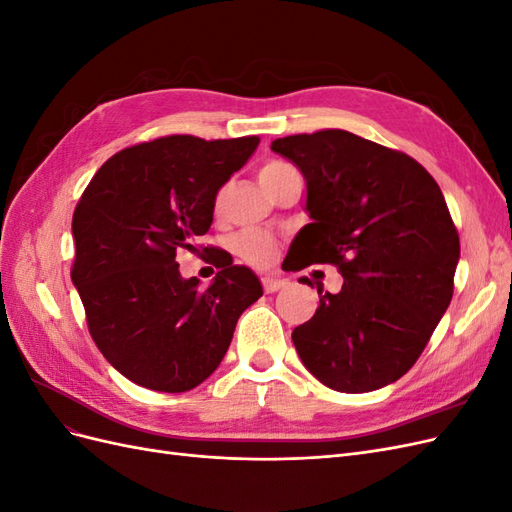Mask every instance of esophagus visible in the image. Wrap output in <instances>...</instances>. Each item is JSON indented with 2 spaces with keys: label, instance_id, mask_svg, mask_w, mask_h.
Returning <instances> with one entry per match:
<instances>
[{
  "label": "esophagus",
  "instance_id": "obj_1",
  "mask_svg": "<svg viewBox=\"0 0 512 512\" xmlns=\"http://www.w3.org/2000/svg\"><path fill=\"white\" fill-rule=\"evenodd\" d=\"M286 284H288V282H286V280H280V277H262V290H265L267 294L282 290Z\"/></svg>",
  "mask_w": 512,
  "mask_h": 512
}]
</instances>
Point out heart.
Returning a JSON list of instances; mask_svg holds the SVG:
<instances>
[{"label":"heart","mask_w":512,"mask_h":512,"mask_svg":"<svg viewBox=\"0 0 512 512\" xmlns=\"http://www.w3.org/2000/svg\"><path fill=\"white\" fill-rule=\"evenodd\" d=\"M290 168L292 166L282 160H269L265 166L260 168L258 179L267 190L282 175H286ZM228 196H230V188L228 185H222L218 194H215V211L218 213L224 211V207L228 203ZM232 250H235L245 262H250V265H254V267H267L277 258V252H280V241L260 228H245L235 237V241H232Z\"/></svg>","instance_id":"1"}]
</instances>
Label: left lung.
Wrapping results in <instances>:
<instances>
[{"mask_svg": "<svg viewBox=\"0 0 512 512\" xmlns=\"http://www.w3.org/2000/svg\"><path fill=\"white\" fill-rule=\"evenodd\" d=\"M271 149L303 173L312 218L288 271L333 265L344 277L337 294L318 290L294 348L333 391L382 389L416 363L453 299L459 235L440 185L408 153L346 130L277 138Z\"/></svg>", "mask_w": 512, "mask_h": 512, "instance_id": "8db88e82", "label": "left lung"}]
</instances>
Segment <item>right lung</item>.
I'll use <instances>...</instances> for the list:
<instances>
[{
    "label": "right lung",
    "instance_id": "right-lung-1",
    "mask_svg": "<svg viewBox=\"0 0 512 512\" xmlns=\"http://www.w3.org/2000/svg\"><path fill=\"white\" fill-rule=\"evenodd\" d=\"M258 136L205 141L170 134L117 151L74 209L72 282L87 329L119 374L151 391L183 393L207 380L237 320L262 297L258 277L203 247L215 280H183L177 254L200 256L215 194L247 162Z\"/></svg>",
    "mask_w": 512,
    "mask_h": 512
}]
</instances>
